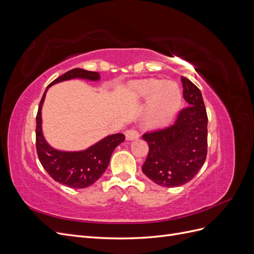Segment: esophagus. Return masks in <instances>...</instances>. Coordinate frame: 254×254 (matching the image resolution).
I'll use <instances>...</instances> for the list:
<instances>
[{
	"label": "esophagus",
	"mask_w": 254,
	"mask_h": 254,
	"mask_svg": "<svg viewBox=\"0 0 254 254\" xmlns=\"http://www.w3.org/2000/svg\"><path fill=\"white\" fill-rule=\"evenodd\" d=\"M139 136H140L139 132H137L136 130H134V129H128L125 131V137H126L127 141L136 140Z\"/></svg>",
	"instance_id": "1"
}]
</instances>
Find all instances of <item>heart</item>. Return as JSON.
Segmentation results:
<instances>
[{
	"instance_id": "b5f03b06",
	"label": "heart",
	"mask_w": 254,
	"mask_h": 254,
	"mask_svg": "<svg viewBox=\"0 0 254 254\" xmlns=\"http://www.w3.org/2000/svg\"><path fill=\"white\" fill-rule=\"evenodd\" d=\"M129 94L135 101L149 97V119L152 125H165L178 113L182 103L179 84L174 80L143 79L129 86Z\"/></svg>"
}]
</instances>
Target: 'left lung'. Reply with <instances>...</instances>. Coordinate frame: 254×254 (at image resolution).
<instances>
[{
  "instance_id": "1",
  "label": "left lung",
  "mask_w": 254,
  "mask_h": 254,
  "mask_svg": "<svg viewBox=\"0 0 254 254\" xmlns=\"http://www.w3.org/2000/svg\"><path fill=\"white\" fill-rule=\"evenodd\" d=\"M188 107L176 123L164 130L145 133L149 146L143 173L160 187H181L202 167L207 147V115L200 90L181 77Z\"/></svg>"
}]
</instances>
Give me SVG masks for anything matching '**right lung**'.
Wrapping results in <instances>:
<instances>
[{"label":"right lung","instance_id":"right-lung-1","mask_svg":"<svg viewBox=\"0 0 254 254\" xmlns=\"http://www.w3.org/2000/svg\"><path fill=\"white\" fill-rule=\"evenodd\" d=\"M76 78L98 81L101 76L98 72L73 68L49 84L41 98L36 118V146L43 168L54 180L68 188L84 189L101 178L109 165L113 150L124 142L125 136L123 133L107 135L88 148L77 151L56 149L48 143L42 130V107L47 92L53 84Z\"/></svg>","mask_w":254,"mask_h":254}]
</instances>
